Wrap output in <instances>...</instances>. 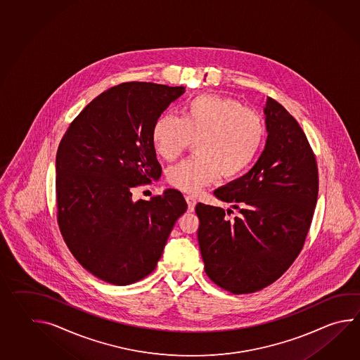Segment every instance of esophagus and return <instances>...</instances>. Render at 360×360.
<instances>
[{"label": "esophagus", "mask_w": 360, "mask_h": 360, "mask_svg": "<svg viewBox=\"0 0 360 360\" xmlns=\"http://www.w3.org/2000/svg\"><path fill=\"white\" fill-rule=\"evenodd\" d=\"M186 201H187V205H188V212H193L195 210V205H196V200L191 195H187L186 196Z\"/></svg>", "instance_id": "obj_1"}]
</instances>
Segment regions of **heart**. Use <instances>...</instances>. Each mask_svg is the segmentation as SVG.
<instances>
[{"label": "heart", "instance_id": "b5f03b06", "mask_svg": "<svg viewBox=\"0 0 360 360\" xmlns=\"http://www.w3.org/2000/svg\"><path fill=\"white\" fill-rule=\"evenodd\" d=\"M192 140L196 155L170 167L167 181L195 193L219 174L235 178L249 168L264 140V123L257 111L217 95L198 96L184 103L181 119L165 112L155 120L151 141L164 160L176 159Z\"/></svg>", "mask_w": 360, "mask_h": 360}]
</instances>
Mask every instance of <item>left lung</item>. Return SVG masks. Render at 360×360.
<instances>
[{
  "mask_svg": "<svg viewBox=\"0 0 360 360\" xmlns=\"http://www.w3.org/2000/svg\"><path fill=\"white\" fill-rule=\"evenodd\" d=\"M268 140L248 174L214 191L233 210L198 202V238L206 276L232 294L269 286L300 254L318 198V167L308 139L288 111L268 97Z\"/></svg>",
  "mask_w": 360,
  "mask_h": 360,
  "instance_id": "left-lung-1",
  "label": "left lung"
}]
</instances>
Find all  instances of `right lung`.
Segmentation results:
<instances>
[{
    "label": "right lung",
    "mask_w": 360,
    "mask_h": 360,
    "mask_svg": "<svg viewBox=\"0 0 360 360\" xmlns=\"http://www.w3.org/2000/svg\"><path fill=\"white\" fill-rule=\"evenodd\" d=\"M184 87L127 82L97 96L69 124L56 154V217L66 246L101 281L125 286L156 268L176 220L187 210L169 188L133 201L162 176L155 120Z\"/></svg>",
    "instance_id": "right-lung-1"
}]
</instances>
